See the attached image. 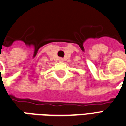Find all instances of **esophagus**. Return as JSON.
<instances>
[{
  "mask_svg": "<svg viewBox=\"0 0 126 126\" xmlns=\"http://www.w3.org/2000/svg\"><path fill=\"white\" fill-rule=\"evenodd\" d=\"M59 61H60V62H63V61H64V59L62 58H59Z\"/></svg>",
  "mask_w": 126,
  "mask_h": 126,
  "instance_id": "34e87169",
  "label": "esophagus"
}]
</instances>
